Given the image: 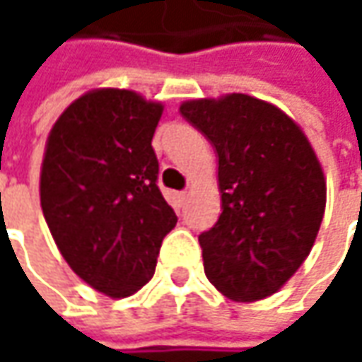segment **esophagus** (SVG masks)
I'll return each mask as SVG.
<instances>
[{
  "mask_svg": "<svg viewBox=\"0 0 362 362\" xmlns=\"http://www.w3.org/2000/svg\"><path fill=\"white\" fill-rule=\"evenodd\" d=\"M189 193L187 191H181V193H177V199H179V205H185V202H187Z\"/></svg>",
  "mask_w": 362,
  "mask_h": 362,
  "instance_id": "34e87169",
  "label": "esophagus"
}]
</instances>
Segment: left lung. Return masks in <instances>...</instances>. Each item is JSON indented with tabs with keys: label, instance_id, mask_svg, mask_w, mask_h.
Segmentation results:
<instances>
[{
	"label": "left lung",
	"instance_id": "obj_1",
	"mask_svg": "<svg viewBox=\"0 0 362 362\" xmlns=\"http://www.w3.org/2000/svg\"><path fill=\"white\" fill-rule=\"evenodd\" d=\"M217 153L221 216L199 235L209 282L235 302L272 296L313 250L327 207L320 160L298 124L247 94L179 106Z\"/></svg>",
	"mask_w": 362,
	"mask_h": 362
}]
</instances>
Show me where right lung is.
Masks as SVG:
<instances>
[{"instance_id": "1", "label": "right lung", "mask_w": 362, "mask_h": 362, "mask_svg": "<svg viewBox=\"0 0 362 362\" xmlns=\"http://www.w3.org/2000/svg\"><path fill=\"white\" fill-rule=\"evenodd\" d=\"M160 103L119 88L76 98L48 134L40 203L68 266L110 298L153 278L163 238L177 223L157 187L153 134Z\"/></svg>"}]
</instances>
